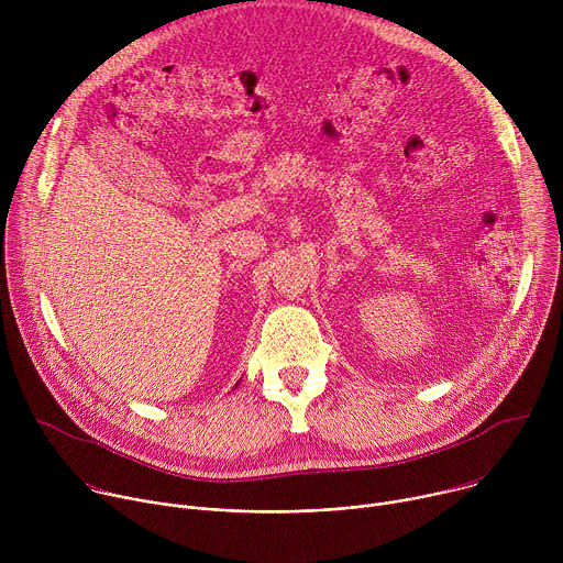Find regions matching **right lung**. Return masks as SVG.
I'll list each match as a JSON object with an SVG mask.
<instances>
[{"instance_id":"obj_1","label":"right lung","mask_w":563,"mask_h":563,"mask_svg":"<svg viewBox=\"0 0 563 563\" xmlns=\"http://www.w3.org/2000/svg\"><path fill=\"white\" fill-rule=\"evenodd\" d=\"M235 387H238V385H235Z\"/></svg>"}]
</instances>
